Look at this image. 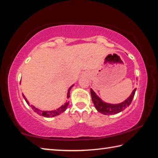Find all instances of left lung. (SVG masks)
<instances>
[{"label":"left lung","instance_id":"1","mask_svg":"<svg viewBox=\"0 0 158 158\" xmlns=\"http://www.w3.org/2000/svg\"><path fill=\"white\" fill-rule=\"evenodd\" d=\"M135 91L136 89H134L132 94L127 100H125L121 103L117 104V105H111V104L104 102L100 98H98V96L95 94V93L92 89H90V94H91L93 102L94 104L96 109L99 112L105 115H111L119 113V112L124 110L127 106H129L133 100L134 96H135Z\"/></svg>","mask_w":158,"mask_h":158}]
</instances>
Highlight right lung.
Returning a JSON list of instances; mask_svg holds the SVG:
<instances>
[{"label": "right lung", "mask_w": 158, "mask_h": 158, "mask_svg": "<svg viewBox=\"0 0 158 158\" xmlns=\"http://www.w3.org/2000/svg\"><path fill=\"white\" fill-rule=\"evenodd\" d=\"M73 85H72V86H70V87L69 88L68 94H67V98H68V99H69V91H70V90H71L72 88H73ZM23 98H24L25 100H26V102H27L28 105L30 106L32 109H33V110L35 112H36L37 114H38L40 115H41V116H45V117H53V116H58V115L60 114L61 113H63V111H65V109H67V107H68V104H69L68 102H66L65 105H63V106H61L60 107L57 109L56 110H53V111H41V110H40V109L35 107L34 106L30 105V104H29L28 101L26 100V98H25L24 95H23Z\"/></svg>", "instance_id": "1"}]
</instances>
